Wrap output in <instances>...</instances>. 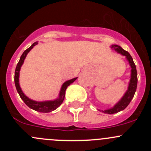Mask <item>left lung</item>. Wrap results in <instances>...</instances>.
I'll return each instance as SVG.
<instances>
[{"instance_id":"obj_1","label":"left lung","mask_w":151,"mask_h":151,"mask_svg":"<svg viewBox=\"0 0 151 151\" xmlns=\"http://www.w3.org/2000/svg\"><path fill=\"white\" fill-rule=\"evenodd\" d=\"M111 47L113 48L118 53L126 56L127 60H129L131 68H132V74H131V80L129 85V88H128L127 91H126L125 95L123 96V98L121 99V101L118 103H117L111 109H106V110L104 111L102 110V112L106 114H109V115L117 113V112H120V111L123 110L129 104V103L131 102L134 96V93L137 90V72L136 66H135L134 63L133 58H132V56L130 55V54L127 51L124 50L122 47L118 46V45H112Z\"/></svg>"}]
</instances>
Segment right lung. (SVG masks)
<instances>
[{
    "instance_id": "1",
    "label": "right lung",
    "mask_w": 151,
    "mask_h": 151,
    "mask_svg": "<svg viewBox=\"0 0 151 151\" xmlns=\"http://www.w3.org/2000/svg\"><path fill=\"white\" fill-rule=\"evenodd\" d=\"M37 44H38L37 42L33 43L31 46L29 47V48L27 49L26 50H25L24 52L22 53V55H21L20 59H19V62H18L17 65L16 69H15L14 83H15V86H16V88H17V91L20 98L23 100L25 104L28 106H29L30 109H34V110L37 111V112H52V111L57 109V108L62 103H63V100H64L65 93H66V90L67 87H68L69 85H71L72 83H74V82L77 80V77L72 79V80H68V81L65 82V83H63V85H62L61 90H60L59 98L58 99L54 100V101H36L28 98V97L23 93V92H22V90H21L20 87H19V70H20L21 66H22V63H23L24 60H25L27 54H28L29 51H30V50H31L35 45H37Z\"/></svg>"
}]
</instances>
